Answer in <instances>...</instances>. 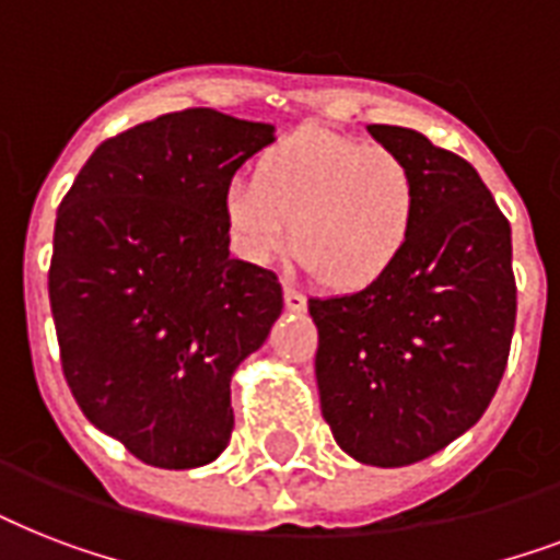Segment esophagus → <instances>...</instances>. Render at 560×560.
Returning a JSON list of instances; mask_svg holds the SVG:
<instances>
[{"instance_id": "1", "label": "esophagus", "mask_w": 560, "mask_h": 560, "mask_svg": "<svg viewBox=\"0 0 560 560\" xmlns=\"http://www.w3.org/2000/svg\"><path fill=\"white\" fill-rule=\"evenodd\" d=\"M284 305H288V311H293V314H302V311L307 307V299L302 296L296 288L284 284Z\"/></svg>"}]
</instances>
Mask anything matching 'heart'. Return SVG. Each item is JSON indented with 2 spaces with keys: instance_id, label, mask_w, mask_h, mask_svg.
Segmentation results:
<instances>
[{
  "instance_id": "1",
  "label": "heart",
  "mask_w": 560,
  "mask_h": 560,
  "mask_svg": "<svg viewBox=\"0 0 560 560\" xmlns=\"http://www.w3.org/2000/svg\"><path fill=\"white\" fill-rule=\"evenodd\" d=\"M232 244L267 264L290 244L316 281L340 293L374 288L404 258L418 218L416 171L386 144L305 127L261 153L255 179L223 191Z\"/></svg>"
}]
</instances>
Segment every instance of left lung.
<instances>
[{"mask_svg": "<svg viewBox=\"0 0 560 560\" xmlns=\"http://www.w3.org/2000/svg\"><path fill=\"white\" fill-rule=\"evenodd\" d=\"M418 179L404 258L374 288L311 299L323 418L351 459L404 468L477 424L512 349V226L470 162L409 127L369 125Z\"/></svg>", "mask_w": 560, "mask_h": 560, "instance_id": "left-lung-1", "label": "left lung"}]
</instances>
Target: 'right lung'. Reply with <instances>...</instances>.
Instances as JSON below:
<instances>
[{"label":"right lung","instance_id":"obj_1","mask_svg":"<svg viewBox=\"0 0 560 560\" xmlns=\"http://www.w3.org/2000/svg\"><path fill=\"white\" fill-rule=\"evenodd\" d=\"M276 127L194 107L95 148L57 209L48 299L78 407L144 465L226 451L229 383L284 299L229 255L223 191Z\"/></svg>","mask_w":560,"mask_h":560}]
</instances>
